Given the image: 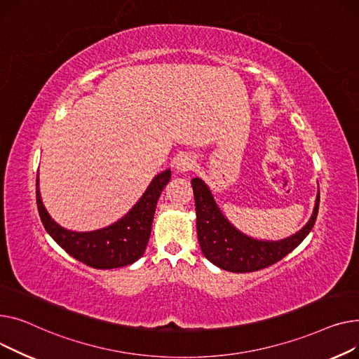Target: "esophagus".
Listing matches in <instances>:
<instances>
[{"mask_svg":"<svg viewBox=\"0 0 359 359\" xmlns=\"http://www.w3.org/2000/svg\"><path fill=\"white\" fill-rule=\"evenodd\" d=\"M194 165H196V161L191 155H180L175 162V168L180 172H187L189 170H193Z\"/></svg>","mask_w":359,"mask_h":359,"instance_id":"esophagus-1","label":"esophagus"}]
</instances>
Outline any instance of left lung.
I'll return each mask as SVG.
<instances>
[{"instance_id":"obj_1","label":"left lung","mask_w":359,"mask_h":359,"mask_svg":"<svg viewBox=\"0 0 359 359\" xmlns=\"http://www.w3.org/2000/svg\"><path fill=\"white\" fill-rule=\"evenodd\" d=\"M191 185L196 200L200 248L210 262L230 272H254L281 261L310 233L319 212L320 193L316 198L311 219L296 235L278 242L257 241L241 233L227 222L208 187L200 178H194Z\"/></svg>"}]
</instances>
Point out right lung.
Wrapping results in <instances>:
<instances>
[{"instance_id":"add662e5","label":"right lung","mask_w":359,"mask_h":359,"mask_svg":"<svg viewBox=\"0 0 359 359\" xmlns=\"http://www.w3.org/2000/svg\"><path fill=\"white\" fill-rule=\"evenodd\" d=\"M170 178V170L159 174L147 187L136 205L114 224L81 233V231L63 229L50 219L40 198L37 174L36 201L39 216L53 241L79 262L95 269H113L130 265L143 255L151 236L156 203Z\"/></svg>"}]
</instances>
